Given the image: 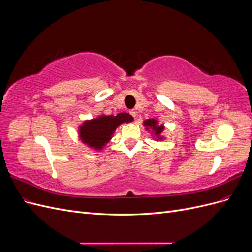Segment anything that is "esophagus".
<instances>
[{
  "mask_svg": "<svg viewBox=\"0 0 252 252\" xmlns=\"http://www.w3.org/2000/svg\"><path fill=\"white\" fill-rule=\"evenodd\" d=\"M129 113H130L131 114V116L135 119V117H136V111L134 110V109H132V110H130V111H129Z\"/></svg>",
  "mask_w": 252,
  "mask_h": 252,
  "instance_id": "34e87169",
  "label": "esophagus"
}]
</instances>
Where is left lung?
Wrapping results in <instances>:
<instances>
[{
    "instance_id": "8db88e82",
    "label": "left lung",
    "mask_w": 252,
    "mask_h": 252,
    "mask_svg": "<svg viewBox=\"0 0 252 252\" xmlns=\"http://www.w3.org/2000/svg\"><path fill=\"white\" fill-rule=\"evenodd\" d=\"M144 126L146 128V130H151L152 133L155 134L157 140H163L162 132L164 130L163 125H158V120L155 119H148L144 121Z\"/></svg>"
}]
</instances>
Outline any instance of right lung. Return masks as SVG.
Instances as JSON below:
<instances>
[{"instance_id":"1","label":"right lung","mask_w":252,"mask_h":252,"mask_svg":"<svg viewBox=\"0 0 252 252\" xmlns=\"http://www.w3.org/2000/svg\"><path fill=\"white\" fill-rule=\"evenodd\" d=\"M133 118L127 112L117 116H100L96 119L87 120L79 127L80 139L84 144L95 150H102L107 144L116 129L123 123H130Z\"/></svg>"}]
</instances>
